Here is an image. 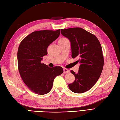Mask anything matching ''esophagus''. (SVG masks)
<instances>
[{"label": "esophagus", "mask_w": 120, "mask_h": 120, "mask_svg": "<svg viewBox=\"0 0 120 120\" xmlns=\"http://www.w3.org/2000/svg\"><path fill=\"white\" fill-rule=\"evenodd\" d=\"M63 72H64V73H68L70 72V71L69 70L67 69V68H63Z\"/></svg>", "instance_id": "obj_1"}]
</instances>
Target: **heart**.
Returning a JSON list of instances; mask_svg holds the SVG:
<instances>
[{"label": "heart", "instance_id": "b5f03b06", "mask_svg": "<svg viewBox=\"0 0 120 120\" xmlns=\"http://www.w3.org/2000/svg\"><path fill=\"white\" fill-rule=\"evenodd\" d=\"M65 39L64 38H62V39ZM61 39H60V40H61Z\"/></svg>", "mask_w": 120, "mask_h": 120}]
</instances>
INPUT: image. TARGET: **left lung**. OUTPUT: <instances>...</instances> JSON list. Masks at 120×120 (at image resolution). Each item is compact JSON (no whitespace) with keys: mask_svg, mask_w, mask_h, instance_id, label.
<instances>
[{"mask_svg":"<svg viewBox=\"0 0 120 120\" xmlns=\"http://www.w3.org/2000/svg\"><path fill=\"white\" fill-rule=\"evenodd\" d=\"M61 32L71 42L72 57H78L80 63L78 73L71 71L75 80L68 87L74 93L85 92L93 87L102 72L104 60L100 42L95 35L81 28L61 29Z\"/></svg>","mask_w":120,"mask_h":120,"instance_id":"1","label":"left lung"}]
</instances>
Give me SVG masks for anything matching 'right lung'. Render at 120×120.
Listing matches in <instances>:
<instances>
[{"label":"right lung","instance_id":"add662e5","mask_svg":"<svg viewBox=\"0 0 120 120\" xmlns=\"http://www.w3.org/2000/svg\"><path fill=\"white\" fill-rule=\"evenodd\" d=\"M60 29L32 32L22 41L17 52L18 68L22 80L33 92L44 95L51 90L53 80L63 73L60 67L49 68L41 63L47 47L59 36Z\"/></svg>","mask_w":120,"mask_h":120}]
</instances>
